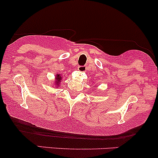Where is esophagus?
Listing matches in <instances>:
<instances>
[{
    "instance_id": "34e87169",
    "label": "esophagus",
    "mask_w": 158,
    "mask_h": 158,
    "mask_svg": "<svg viewBox=\"0 0 158 158\" xmlns=\"http://www.w3.org/2000/svg\"><path fill=\"white\" fill-rule=\"evenodd\" d=\"M78 70L80 72H85V70H86V66H85V65H79V67H78Z\"/></svg>"
}]
</instances>
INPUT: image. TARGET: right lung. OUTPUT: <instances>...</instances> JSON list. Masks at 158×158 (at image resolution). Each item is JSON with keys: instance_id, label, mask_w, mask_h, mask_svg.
Segmentation results:
<instances>
[{"instance_id": "obj_1", "label": "right lung", "mask_w": 158, "mask_h": 158, "mask_svg": "<svg viewBox=\"0 0 158 158\" xmlns=\"http://www.w3.org/2000/svg\"><path fill=\"white\" fill-rule=\"evenodd\" d=\"M61 77H60V75H59V74H57V75H56V83H57V85L58 86H59V82H60V80H61Z\"/></svg>"}]
</instances>
